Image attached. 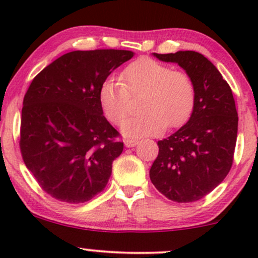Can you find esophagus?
Masks as SVG:
<instances>
[{"label":"esophagus","mask_w":258,"mask_h":258,"mask_svg":"<svg viewBox=\"0 0 258 258\" xmlns=\"http://www.w3.org/2000/svg\"><path fill=\"white\" fill-rule=\"evenodd\" d=\"M123 143H125V147L126 148H132V147H136L137 144L139 143L138 139H135V138H127L123 141Z\"/></svg>","instance_id":"esophagus-1"}]
</instances>
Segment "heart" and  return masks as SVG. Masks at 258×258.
<instances>
[{
    "instance_id": "heart-1",
    "label": "heart",
    "mask_w": 258,
    "mask_h": 258,
    "mask_svg": "<svg viewBox=\"0 0 258 258\" xmlns=\"http://www.w3.org/2000/svg\"><path fill=\"white\" fill-rule=\"evenodd\" d=\"M123 85L108 79L100 85L98 98L104 115L120 123L130 111V96L141 94L142 112L126 120L121 132L127 137H144L161 133L166 127L182 126L195 105V85L188 74L149 58L133 61L123 70Z\"/></svg>"
}]
</instances>
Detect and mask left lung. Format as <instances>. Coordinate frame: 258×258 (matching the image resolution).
<instances>
[{"instance_id": "left-lung-1", "label": "left lung", "mask_w": 258, "mask_h": 258, "mask_svg": "<svg viewBox=\"0 0 258 258\" xmlns=\"http://www.w3.org/2000/svg\"><path fill=\"white\" fill-rule=\"evenodd\" d=\"M153 55L178 64L193 80L197 97L185 125L158 142L159 155L150 167V180L167 199L193 203L211 193L232 167L238 135L235 102L226 80L201 53Z\"/></svg>"}]
</instances>
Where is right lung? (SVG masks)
Instances as JSON below:
<instances>
[{"label": "right lung", "instance_id": "obj_1", "mask_svg": "<svg viewBox=\"0 0 258 258\" xmlns=\"http://www.w3.org/2000/svg\"><path fill=\"white\" fill-rule=\"evenodd\" d=\"M133 55L123 49L69 52L32 80L23 102L20 150L51 197L81 204L105 188L123 143L103 115L99 88Z\"/></svg>", "mask_w": 258, "mask_h": 258}]
</instances>
